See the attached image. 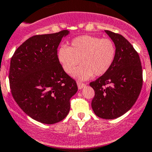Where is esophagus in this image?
Masks as SVG:
<instances>
[{
	"instance_id": "1",
	"label": "esophagus",
	"mask_w": 152,
	"mask_h": 152,
	"mask_svg": "<svg viewBox=\"0 0 152 152\" xmlns=\"http://www.w3.org/2000/svg\"><path fill=\"white\" fill-rule=\"evenodd\" d=\"M76 83H77L78 88H79V90H81V89H82V88H83V87H85V86H86V85H85V83H82V82H76Z\"/></svg>"
}]
</instances>
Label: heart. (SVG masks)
I'll return each mask as SVG.
<instances>
[{"mask_svg":"<svg viewBox=\"0 0 152 152\" xmlns=\"http://www.w3.org/2000/svg\"><path fill=\"white\" fill-rule=\"evenodd\" d=\"M116 48L113 40L91 35H82L72 39L70 46L62 45L57 51V59L67 73L86 80L93 74L100 76L107 73L114 62Z\"/></svg>","mask_w":152,"mask_h":152,"instance_id":"obj_1","label":"heart"}]
</instances>
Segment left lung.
<instances>
[{
  "mask_svg": "<svg viewBox=\"0 0 152 152\" xmlns=\"http://www.w3.org/2000/svg\"><path fill=\"white\" fill-rule=\"evenodd\" d=\"M104 31L115 45V57L110 70L90 83L95 91L91 106L98 117L115 119L137 101L142 89V70L140 56L132 44L119 34Z\"/></svg>",
  "mask_w": 152,
  "mask_h": 152,
  "instance_id": "obj_1",
  "label": "left lung"
}]
</instances>
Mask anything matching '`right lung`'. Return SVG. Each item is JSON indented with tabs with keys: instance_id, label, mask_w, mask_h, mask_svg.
Returning a JSON list of instances; mask_svg holds the SVG:
<instances>
[{
	"instance_id": "add662e5",
	"label": "right lung",
	"mask_w": 152,
	"mask_h": 152,
	"mask_svg": "<svg viewBox=\"0 0 152 152\" xmlns=\"http://www.w3.org/2000/svg\"><path fill=\"white\" fill-rule=\"evenodd\" d=\"M69 34L35 35L17 48L10 62V85L14 99L31 118L53 124L63 120L70 108V98L77 92L74 79L57 59V48Z\"/></svg>"
}]
</instances>
